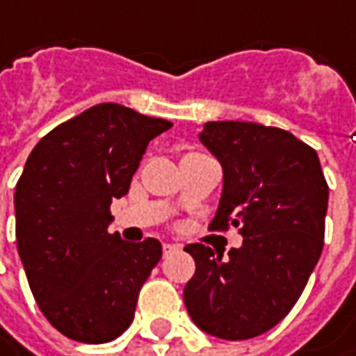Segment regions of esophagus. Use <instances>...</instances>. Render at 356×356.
<instances>
[{
  "instance_id": "obj_1",
  "label": "esophagus",
  "mask_w": 356,
  "mask_h": 356,
  "mask_svg": "<svg viewBox=\"0 0 356 356\" xmlns=\"http://www.w3.org/2000/svg\"><path fill=\"white\" fill-rule=\"evenodd\" d=\"M175 249H177V245H173V243H163V253H165V255L173 253Z\"/></svg>"
}]
</instances>
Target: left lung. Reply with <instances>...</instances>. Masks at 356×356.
I'll use <instances>...</instances> for the list:
<instances>
[{"label":"left lung","instance_id":"8db88e82","mask_svg":"<svg viewBox=\"0 0 356 356\" xmlns=\"http://www.w3.org/2000/svg\"><path fill=\"white\" fill-rule=\"evenodd\" d=\"M199 141L223 169L211 227H239L243 245L227 259L205 245H187L195 275L183 301L203 332L253 339L301 297L323 251L329 187L317 151L285 129L209 121Z\"/></svg>","mask_w":356,"mask_h":356}]
</instances>
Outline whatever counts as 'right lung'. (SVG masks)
Wrapping results in <instances>:
<instances>
[{
	"label": "right lung",
	"instance_id": "add662e5",
	"mask_svg": "<svg viewBox=\"0 0 356 356\" xmlns=\"http://www.w3.org/2000/svg\"><path fill=\"white\" fill-rule=\"evenodd\" d=\"M173 123L99 103L57 125L15 185V239L41 313L73 341L99 345L129 329L161 243L109 233L149 141Z\"/></svg>",
	"mask_w": 356,
	"mask_h": 356
}]
</instances>
